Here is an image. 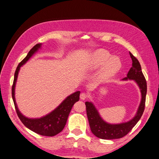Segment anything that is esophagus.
Wrapping results in <instances>:
<instances>
[{"mask_svg":"<svg viewBox=\"0 0 159 159\" xmlns=\"http://www.w3.org/2000/svg\"><path fill=\"white\" fill-rule=\"evenodd\" d=\"M87 93H81V94L80 95V99H81V100H85L87 98Z\"/></svg>","mask_w":159,"mask_h":159,"instance_id":"obj_1","label":"esophagus"}]
</instances>
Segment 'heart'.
<instances>
[{
  "mask_svg": "<svg viewBox=\"0 0 159 159\" xmlns=\"http://www.w3.org/2000/svg\"><path fill=\"white\" fill-rule=\"evenodd\" d=\"M103 66L100 71L99 79L105 81L114 76L121 68L120 60L104 50H99L93 54L89 62V68L91 70Z\"/></svg>",
  "mask_w": 159,
  "mask_h": 159,
  "instance_id": "heart-1",
  "label": "heart"
}]
</instances>
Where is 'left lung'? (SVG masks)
Masks as SVG:
<instances>
[{"instance_id":"1","label":"left lung","mask_w":159,"mask_h":159,"mask_svg":"<svg viewBox=\"0 0 159 159\" xmlns=\"http://www.w3.org/2000/svg\"><path fill=\"white\" fill-rule=\"evenodd\" d=\"M129 55L132 60V66L129 69L127 77H125L123 80H126L129 79L135 81L140 89L142 95L139 107L133 119L128 122L118 124H108L101 118L94 105L91 102H88V101L85 102L87 115L91 132L95 136L101 139H118L127 135L130 130L135 126L137 122L140 120L143 114L145 107L146 95L147 92V84H146L145 77L142 72L139 61L132 54V53L129 52Z\"/></svg>"}]
</instances>
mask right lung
<instances>
[{
    "label": "right lung",
    "mask_w": 159,
    "mask_h": 159,
    "mask_svg": "<svg viewBox=\"0 0 159 159\" xmlns=\"http://www.w3.org/2000/svg\"><path fill=\"white\" fill-rule=\"evenodd\" d=\"M41 46H42V43L36 44L35 46L31 49L25 58L19 64L15 72L13 84L12 86V97H13L17 114L24 125H25L31 131L42 136H54L62 131L66 124L68 117L72 106L76 101L79 100L80 91H76L67 97L58 107H56L54 111H52L49 114L40 117V118L35 119L28 118V117L22 115V113L18 109L15 98V84L17 82L20 68L22 65L26 63L27 60H29L31 57L38 50V49L41 48Z\"/></svg>",
    "instance_id": "right-lung-1"
}]
</instances>
